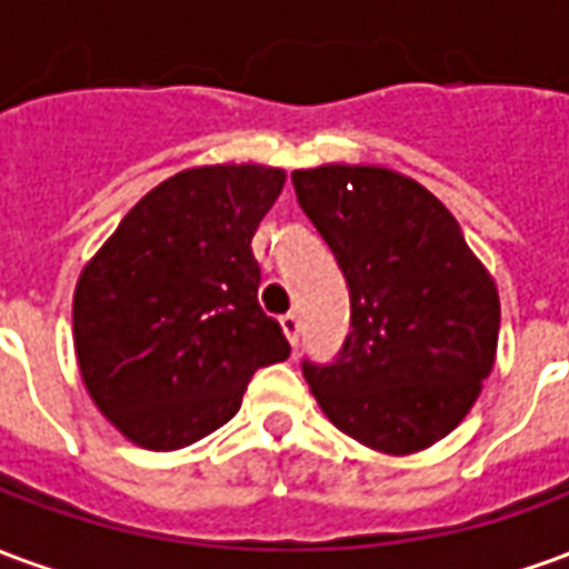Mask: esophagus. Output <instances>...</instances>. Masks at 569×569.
Listing matches in <instances>:
<instances>
[{
  "instance_id": "34e87169",
  "label": "esophagus",
  "mask_w": 569,
  "mask_h": 569,
  "mask_svg": "<svg viewBox=\"0 0 569 569\" xmlns=\"http://www.w3.org/2000/svg\"><path fill=\"white\" fill-rule=\"evenodd\" d=\"M280 329H283L286 341L296 347L298 332H301V320H298V313H286V317H280Z\"/></svg>"
}]
</instances>
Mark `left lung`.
I'll return each mask as SVG.
<instances>
[{"instance_id": "left-lung-1", "label": "left lung", "mask_w": 569, "mask_h": 569, "mask_svg": "<svg viewBox=\"0 0 569 569\" xmlns=\"http://www.w3.org/2000/svg\"><path fill=\"white\" fill-rule=\"evenodd\" d=\"M292 182L345 271L353 322L335 366L305 362L310 393L371 451H427L460 427L493 371L497 283L451 210L411 176L320 163Z\"/></svg>"}]
</instances>
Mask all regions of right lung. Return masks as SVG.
I'll list each match as a JSON object with an SVG mask.
<instances>
[{
	"instance_id": "right-lung-1",
	"label": "right lung",
	"mask_w": 569,
	"mask_h": 569,
	"mask_svg": "<svg viewBox=\"0 0 569 569\" xmlns=\"http://www.w3.org/2000/svg\"><path fill=\"white\" fill-rule=\"evenodd\" d=\"M283 186L286 170L268 163L188 167L151 188L81 268V381L133 445H194L234 418L256 369L289 357L259 308L249 247Z\"/></svg>"
}]
</instances>
